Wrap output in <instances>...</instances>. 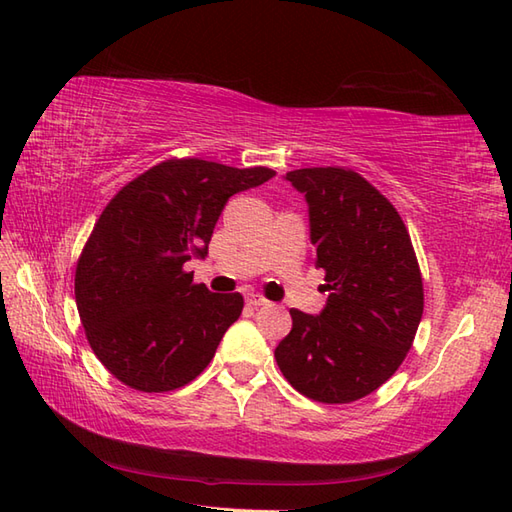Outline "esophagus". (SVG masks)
<instances>
[{
    "label": "esophagus",
    "instance_id": "obj_1",
    "mask_svg": "<svg viewBox=\"0 0 512 512\" xmlns=\"http://www.w3.org/2000/svg\"><path fill=\"white\" fill-rule=\"evenodd\" d=\"M246 303H248V306H253V308H259V306H266L268 301L264 297L253 295V292H246Z\"/></svg>",
    "mask_w": 512,
    "mask_h": 512
}]
</instances>
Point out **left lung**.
Listing matches in <instances>:
<instances>
[{
	"label": "left lung",
	"instance_id": "left-lung-1",
	"mask_svg": "<svg viewBox=\"0 0 512 512\" xmlns=\"http://www.w3.org/2000/svg\"><path fill=\"white\" fill-rule=\"evenodd\" d=\"M284 178L306 198L328 301L319 314L290 310L277 365L303 396L352 402L405 361L422 319L420 268L398 211L358 173L312 167Z\"/></svg>",
	"mask_w": 512,
	"mask_h": 512
}]
</instances>
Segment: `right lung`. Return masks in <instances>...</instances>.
<instances>
[{
  "instance_id": "add662e5",
  "label": "right lung",
  "mask_w": 512,
  "mask_h": 512,
  "mask_svg": "<svg viewBox=\"0 0 512 512\" xmlns=\"http://www.w3.org/2000/svg\"><path fill=\"white\" fill-rule=\"evenodd\" d=\"M273 169L200 158L167 160L118 191L76 264V310L96 358L138 391H171L202 374L239 319V292L193 284L189 259L209 255L231 195Z\"/></svg>"
}]
</instances>
